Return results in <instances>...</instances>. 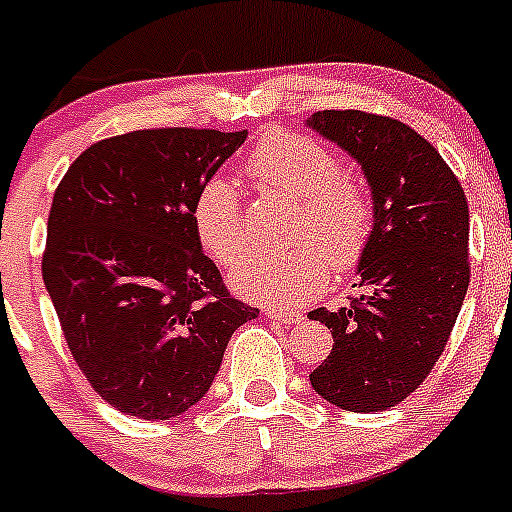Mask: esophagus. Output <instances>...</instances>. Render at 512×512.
Returning <instances> with one entry per match:
<instances>
[{"label":"esophagus","mask_w":512,"mask_h":512,"mask_svg":"<svg viewBox=\"0 0 512 512\" xmlns=\"http://www.w3.org/2000/svg\"><path fill=\"white\" fill-rule=\"evenodd\" d=\"M265 315L270 321H280V323H298L300 321V313H290V310L278 308V305H270L265 308Z\"/></svg>","instance_id":"esophagus-1"}]
</instances>
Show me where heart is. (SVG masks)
<instances>
[{
	"label": "heart",
	"mask_w": 512,
	"mask_h": 512,
	"mask_svg": "<svg viewBox=\"0 0 512 512\" xmlns=\"http://www.w3.org/2000/svg\"><path fill=\"white\" fill-rule=\"evenodd\" d=\"M247 171L257 184L298 197L295 237H310V242L247 255L229 275L234 293L257 303H303L326 283L328 260L336 270L361 260L371 240L374 207L364 186L343 174L326 143L305 133L270 131L252 148ZM191 227L219 265H232L245 255L247 229L232 181L212 176L199 186Z\"/></svg>",
	"instance_id": "1"
}]
</instances>
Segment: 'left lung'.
Masks as SVG:
<instances>
[{"label":"left lung","instance_id":"left-lung-1","mask_svg":"<svg viewBox=\"0 0 512 512\" xmlns=\"http://www.w3.org/2000/svg\"><path fill=\"white\" fill-rule=\"evenodd\" d=\"M308 126L364 171L374 227L358 260L366 295L336 313L310 310L333 336L310 386L346 412H384L429 376L470 285V212L437 148L407 123L364 111H318Z\"/></svg>","mask_w":512,"mask_h":512}]
</instances>
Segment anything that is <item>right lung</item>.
Segmentation results:
<instances>
[{
	"instance_id": "right-lung-1",
	"label": "right lung",
	"mask_w": 512,
	"mask_h": 512,
	"mask_svg": "<svg viewBox=\"0 0 512 512\" xmlns=\"http://www.w3.org/2000/svg\"><path fill=\"white\" fill-rule=\"evenodd\" d=\"M247 131L154 128L85 148L52 197L42 280L75 364L118 412L184 414L260 310L227 293L191 204Z\"/></svg>"
}]
</instances>
